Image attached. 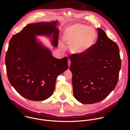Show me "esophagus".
<instances>
[{
	"mask_svg": "<svg viewBox=\"0 0 130 130\" xmlns=\"http://www.w3.org/2000/svg\"><path fill=\"white\" fill-rule=\"evenodd\" d=\"M68 66H69V67H70V64H71V62H70V61L69 60H68Z\"/></svg>",
	"mask_w": 130,
	"mask_h": 130,
	"instance_id": "esophagus-1",
	"label": "esophagus"
}]
</instances>
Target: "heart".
<instances>
[{"mask_svg":"<svg viewBox=\"0 0 130 130\" xmlns=\"http://www.w3.org/2000/svg\"><path fill=\"white\" fill-rule=\"evenodd\" d=\"M97 38L94 29L81 24H72L67 27L63 36L65 42L71 44V52L77 54L86 52L95 44Z\"/></svg>","mask_w":130,"mask_h":130,"instance_id":"1","label":"heart"}]
</instances>
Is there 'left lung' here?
I'll return each instance as SVG.
<instances>
[{
    "mask_svg": "<svg viewBox=\"0 0 130 130\" xmlns=\"http://www.w3.org/2000/svg\"><path fill=\"white\" fill-rule=\"evenodd\" d=\"M96 44L82 54H71L73 96L83 104L99 102L115 88L121 68L119 49L101 29Z\"/></svg>",
    "mask_w": 130,
    "mask_h": 130,
    "instance_id": "left-lung-1",
    "label": "left lung"
}]
</instances>
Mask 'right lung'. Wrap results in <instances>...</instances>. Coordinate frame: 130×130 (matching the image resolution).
Segmentation results:
<instances>
[{
	"instance_id": "1",
	"label": "right lung",
	"mask_w": 130,
	"mask_h": 130,
	"mask_svg": "<svg viewBox=\"0 0 130 130\" xmlns=\"http://www.w3.org/2000/svg\"><path fill=\"white\" fill-rule=\"evenodd\" d=\"M57 21L30 24L11 39L6 56L8 79L21 96L33 101H43L53 94L56 79L68 69V58H54L36 35L51 36L58 44Z\"/></svg>"
}]
</instances>
